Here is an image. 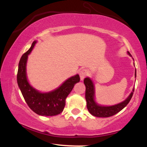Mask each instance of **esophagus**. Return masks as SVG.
I'll use <instances>...</instances> for the list:
<instances>
[{"instance_id":"esophagus-1","label":"esophagus","mask_w":147,"mask_h":147,"mask_svg":"<svg viewBox=\"0 0 147 147\" xmlns=\"http://www.w3.org/2000/svg\"><path fill=\"white\" fill-rule=\"evenodd\" d=\"M88 73H89V72L87 69H86V68L82 69V70L80 71V72H79V75H80L81 79H82V80H83V79L85 78L86 76L88 75Z\"/></svg>"}]
</instances>
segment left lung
<instances>
[{
    "instance_id": "1",
    "label": "left lung",
    "mask_w": 147,
    "mask_h": 147,
    "mask_svg": "<svg viewBox=\"0 0 147 147\" xmlns=\"http://www.w3.org/2000/svg\"><path fill=\"white\" fill-rule=\"evenodd\" d=\"M128 53H130L128 52ZM135 75L136 77V70ZM84 83L86 86V100L87 103V109L93 116L99 117H108L114 115L119 111H122L125 106L129 104L130 100L132 98V96L134 92L133 88V92L129 96L125 101L122 103L111 106H101L97 105L94 100V95H95V90H94V85L92 81L89 78H85L84 80Z\"/></svg>"
}]
</instances>
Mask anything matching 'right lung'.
<instances>
[{
	"mask_svg": "<svg viewBox=\"0 0 147 147\" xmlns=\"http://www.w3.org/2000/svg\"><path fill=\"white\" fill-rule=\"evenodd\" d=\"M36 41L23 55L18 63L17 83L27 104L35 113L39 115L54 116L62 112L65 105V99L76 83L80 81L79 75L67 79L58 88L48 93H41L30 85L26 77V62Z\"/></svg>",
	"mask_w": 147,
	"mask_h": 147,
	"instance_id": "1",
	"label": "right lung"
}]
</instances>
